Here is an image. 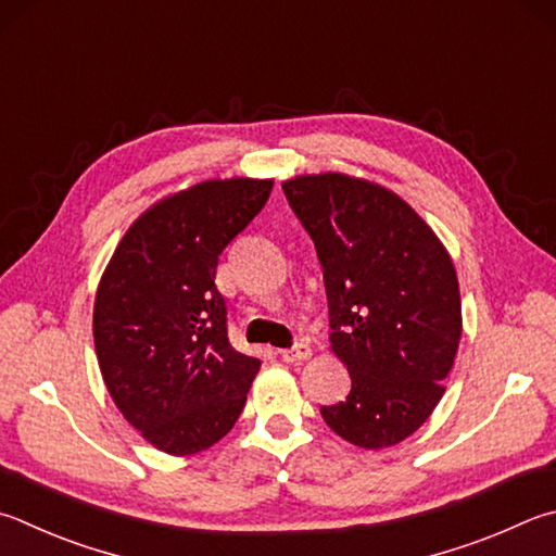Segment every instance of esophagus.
<instances>
[{
    "instance_id": "esophagus-1",
    "label": "esophagus",
    "mask_w": 556,
    "mask_h": 556,
    "mask_svg": "<svg viewBox=\"0 0 556 556\" xmlns=\"http://www.w3.org/2000/svg\"><path fill=\"white\" fill-rule=\"evenodd\" d=\"M279 355L285 362H304L311 357V348L306 342H296L294 348H287V350H279Z\"/></svg>"
}]
</instances>
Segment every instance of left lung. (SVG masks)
Instances as JSON below:
<instances>
[{"label":"left lung","instance_id":"8db88e82","mask_svg":"<svg viewBox=\"0 0 556 556\" xmlns=\"http://www.w3.org/2000/svg\"><path fill=\"white\" fill-rule=\"evenodd\" d=\"M316 245L332 352L352 389L320 416L365 450L413 435L438 406L462 338L459 281L445 245L406 201L338 173L281 185Z\"/></svg>","mask_w":556,"mask_h":556}]
</instances>
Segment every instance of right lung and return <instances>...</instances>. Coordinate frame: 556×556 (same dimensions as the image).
<instances>
[{
    "label": "right lung",
    "instance_id": "add662e5",
    "mask_svg": "<svg viewBox=\"0 0 556 556\" xmlns=\"http://www.w3.org/2000/svg\"><path fill=\"white\" fill-rule=\"evenodd\" d=\"M271 179H211L148 208L94 301L99 369L150 445L197 454L236 426L260 359L228 340L218 255L267 204Z\"/></svg>",
    "mask_w": 556,
    "mask_h": 556
}]
</instances>
